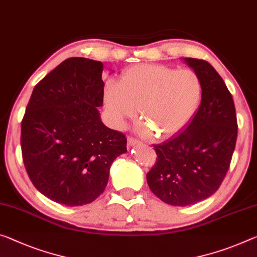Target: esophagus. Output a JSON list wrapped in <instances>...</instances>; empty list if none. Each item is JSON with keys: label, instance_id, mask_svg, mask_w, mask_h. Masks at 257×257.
Here are the masks:
<instances>
[{"label": "esophagus", "instance_id": "obj_1", "mask_svg": "<svg viewBox=\"0 0 257 257\" xmlns=\"http://www.w3.org/2000/svg\"><path fill=\"white\" fill-rule=\"evenodd\" d=\"M127 142L130 146H136V145H140L141 141L139 139H137V138L134 137H128L127 138Z\"/></svg>", "mask_w": 257, "mask_h": 257}]
</instances>
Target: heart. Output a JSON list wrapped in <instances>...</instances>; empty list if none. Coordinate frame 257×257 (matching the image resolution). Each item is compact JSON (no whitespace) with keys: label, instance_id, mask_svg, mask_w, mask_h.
<instances>
[{"label":"heart","instance_id":"b5f03b06","mask_svg":"<svg viewBox=\"0 0 257 257\" xmlns=\"http://www.w3.org/2000/svg\"><path fill=\"white\" fill-rule=\"evenodd\" d=\"M203 85L192 69L161 64L134 65L121 74V84L106 81L103 100L113 124L123 126L140 110L144 133L170 138L186 127L199 109Z\"/></svg>","mask_w":257,"mask_h":257}]
</instances>
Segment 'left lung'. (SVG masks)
Instances as JSON below:
<instances>
[{"mask_svg":"<svg viewBox=\"0 0 257 257\" xmlns=\"http://www.w3.org/2000/svg\"><path fill=\"white\" fill-rule=\"evenodd\" d=\"M185 61L202 80L201 104L183 132L153 145L157 157L147 173L154 194L178 207L206 200L219 188L238 136L233 97L222 77L204 60Z\"/></svg>","mask_w":257,"mask_h":257,"instance_id":"1","label":"left lung"}]
</instances>
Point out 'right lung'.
<instances>
[{
	"label": "right lung",
	"instance_id": "1",
	"mask_svg": "<svg viewBox=\"0 0 257 257\" xmlns=\"http://www.w3.org/2000/svg\"><path fill=\"white\" fill-rule=\"evenodd\" d=\"M103 64L84 57L62 62L35 85L22 120L23 162L34 187L69 207L97 199L109 170L126 153L124 133L102 123Z\"/></svg>",
	"mask_w": 257,
	"mask_h": 257
}]
</instances>
